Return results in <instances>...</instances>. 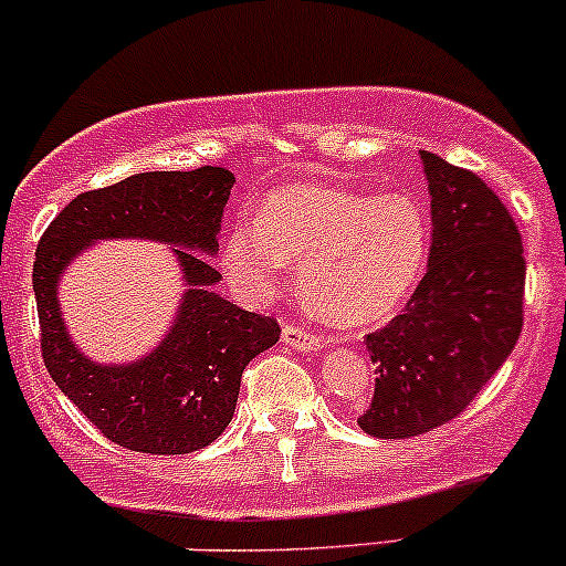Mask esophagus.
<instances>
[{"label":"esophagus","instance_id":"esophagus-1","mask_svg":"<svg viewBox=\"0 0 566 566\" xmlns=\"http://www.w3.org/2000/svg\"><path fill=\"white\" fill-rule=\"evenodd\" d=\"M282 339H284V345L295 347V350H301V353H315L323 347V339H319L317 334H312V331H306V328H298V325H293V323L284 325Z\"/></svg>","mask_w":566,"mask_h":566}]
</instances>
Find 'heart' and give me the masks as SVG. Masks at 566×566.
Returning <instances> with one entry per match:
<instances>
[{"label":"heart","instance_id":"obj_1","mask_svg":"<svg viewBox=\"0 0 566 566\" xmlns=\"http://www.w3.org/2000/svg\"><path fill=\"white\" fill-rule=\"evenodd\" d=\"M427 256L430 213L413 193L287 186L260 205L256 221L232 227L221 265L238 293L262 301L298 262L306 295L325 317L369 325L410 298Z\"/></svg>","mask_w":566,"mask_h":566}]
</instances>
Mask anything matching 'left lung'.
<instances>
[{
  "instance_id": "left-lung-1",
  "label": "left lung",
  "mask_w": 566,
  "mask_h": 566,
  "mask_svg": "<svg viewBox=\"0 0 566 566\" xmlns=\"http://www.w3.org/2000/svg\"><path fill=\"white\" fill-rule=\"evenodd\" d=\"M432 197L424 279L402 315L367 334L375 391L358 427L410 438L460 416L484 389L523 331L526 256L521 230L493 188L419 153Z\"/></svg>"
}]
</instances>
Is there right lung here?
<instances>
[{"mask_svg": "<svg viewBox=\"0 0 566 566\" xmlns=\"http://www.w3.org/2000/svg\"><path fill=\"white\" fill-rule=\"evenodd\" d=\"M235 175L224 167L142 172L78 193L45 227L35 249L40 353L60 391L117 447L142 454H188L210 447L230 424L243 369L276 345L279 323L213 293V254ZM101 237H150L176 250L189 293L168 339L142 363L101 368L66 339L55 304L59 273Z\"/></svg>", "mask_w": 566, "mask_h": 566, "instance_id": "right-lung-1", "label": "right lung"}]
</instances>
